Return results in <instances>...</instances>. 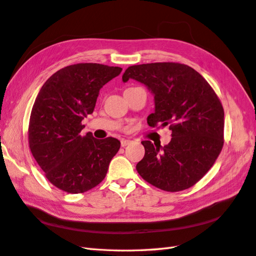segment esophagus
Here are the masks:
<instances>
[{
    "instance_id": "1",
    "label": "esophagus",
    "mask_w": 256,
    "mask_h": 256,
    "mask_svg": "<svg viewBox=\"0 0 256 256\" xmlns=\"http://www.w3.org/2000/svg\"><path fill=\"white\" fill-rule=\"evenodd\" d=\"M130 142H132V140H121V146L122 147H126V146L130 145Z\"/></svg>"
}]
</instances>
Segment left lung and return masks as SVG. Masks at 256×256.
Returning <instances> with one entry per match:
<instances>
[{
	"mask_svg": "<svg viewBox=\"0 0 256 256\" xmlns=\"http://www.w3.org/2000/svg\"><path fill=\"white\" fill-rule=\"evenodd\" d=\"M138 80L152 92L155 112L150 126H169L172 138L162 146L142 140L145 156L136 164L140 176L167 192L193 186L215 164L224 146V108L200 73L186 64L133 65L122 80Z\"/></svg>",
	"mask_w": 256,
	"mask_h": 256,
	"instance_id": "obj_1",
	"label": "left lung"
}]
</instances>
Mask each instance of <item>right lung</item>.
<instances>
[{"mask_svg": "<svg viewBox=\"0 0 256 256\" xmlns=\"http://www.w3.org/2000/svg\"><path fill=\"white\" fill-rule=\"evenodd\" d=\"M121 70L98 63L70 65L48 78L34 100L29 148L46 179L64 192L84 193L97 186L120 150L116 138L97 140L80 130L100 89Z\"/></svg>", "mask_w": 256, "mask_h": 256, "instance_id": "1", "label": "right lung"}]
</instances>
